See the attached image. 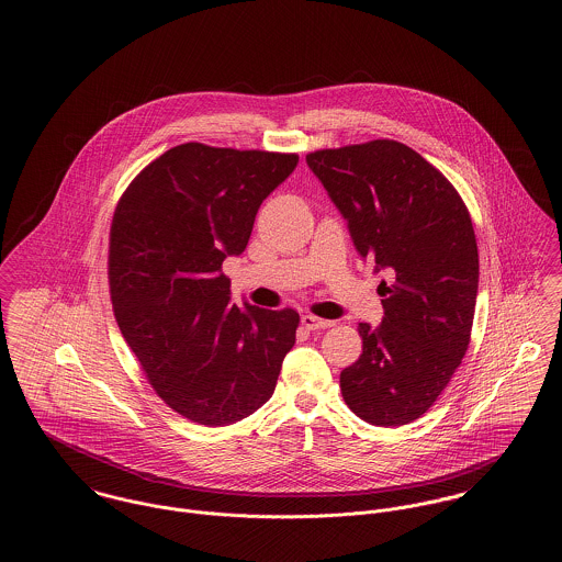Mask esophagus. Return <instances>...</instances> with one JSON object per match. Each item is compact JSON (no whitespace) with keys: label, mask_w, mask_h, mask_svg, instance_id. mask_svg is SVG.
Returning a JSON list of instances; mask_svg holds the SVG:
<instances>
[{"label":"esophagus","mask_w":562,"mask_h":562,"mask_svg":"<svg viewBox=\"0 0 562 562\" xmlns=\"http://www.w3.org/2000/svg\"><path fill=\"white\" fill-rule=\"evenodd\" d=\"M301 324H303L307 330H322V328H330L335 322L324 321V318H318V316L305 314V316L301 318Z\"/></svg>","instance_id":"34e87169"}]
</instances>
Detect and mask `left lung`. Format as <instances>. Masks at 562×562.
I'll return each instance as SVG.
<instances>
[{"label":"left lung","mask_w":562,"mask_h":562,"mask_svg":"<svg viewBox=\"0 0 562 562\" xmlns=\"http://www.w3.org/2000/svg\"><path fill=\"white\" fill-rule=\"evenodd\" d=\"M305 160L358 252L394 276L379 284L381 324L358 326L362 353L341 371L344 401L371 426H406L428 413L470 346L479 246L468 206L438 168L392 138Z\"/></svg>","instance_id":"obj_1"}]
</instances>
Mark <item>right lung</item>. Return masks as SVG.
<instances>
[{
  "label": "right lung",
  "instance_id": "1",
  "mask_svg": "<svg viewBox=\"0 0 562 562\" xmlns=\"http://www.w3.org/2000/svg\"><path fill=\"white\" fill-rule=\"evenodd\" d=\"M296 154L183 143L147 164L109 229L117 326L175 413L232 426L271 398L299 314L232 303L223 259L246 248L261 202Z\"/></svg>",
  "mask_w": 562,
  "mask_h": 562
}]
</instances>
